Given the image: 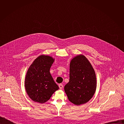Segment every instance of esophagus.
Here are the masks:
<instances>
[{"mask_svg": "<svg viewBox=\"0 0 124 124\" xmlns=\"http://www.w3.org/2000/svg\"><path fill=\"white\" fill-rule=\"evenodd\" d=\"M59 88H60V89H62V88L63 87V85L62 84H60L59 85Z\"/></svg>", "mask_w": 124, "mask_h": 124, "instance_id": "34e87169", "label": "esophagus"}]
</instances>
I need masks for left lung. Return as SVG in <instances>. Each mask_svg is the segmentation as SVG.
I'll use <instances>...</instances> for the list:
<instances>
[{"mask_svg": "<svg viewBox=\"0 0 124 124\" xmlns=\"http://www.w3.org/2000/svg\"><path fill=\"white\" fill-rule=\"evenodd\" d=\"M97 87L95 70L83 55L73 58L70 65V80L64 90L69 100L79 105L86 103L94 95Z\"/></svg>", "mask_w": 124, "mask_h": 124, "instance_id": "1", "label": "left lung"}]
</instances>
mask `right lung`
Listing matches in <instances>:
<instances>
[{
	"mask_svg": "<svg viewBox=\"0 0 124 124\" xmlns=\"http://www.w3.org/2000/svg\"><path fill=\"white\" fill-rule=\"evenodd\" d=\"M54 59L42 55L35 59L29 67L25 79V88L29 98L41 103L47 101L59 89L49 72Z\"/></svg>",
	"mask_w": 124,
	"mask_h": 124,
	"instance_id": "obj_1",
	"label": "right lung"
}]
</instances>
